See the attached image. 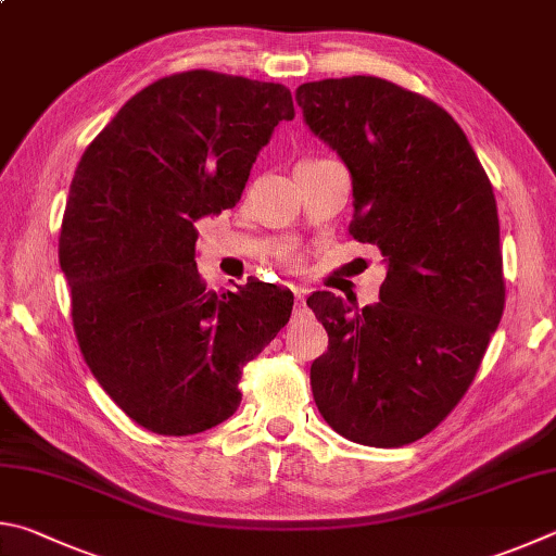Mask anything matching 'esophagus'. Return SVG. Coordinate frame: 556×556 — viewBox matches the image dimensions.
<instances>
[{
	"label": "esophagus",
	"instance_id": "1",
	"mask_svg": "<svg viewBox=\"0 0 556 556\" xmlns=\"http://www.w3.org/2000/svg\"><path fill=\"white\" fill-rule=\"evenodd\" d=\"M293 293H295V300H298V309H300V307H305L307 288H300V286H295V288H293Z\"/></svg>",
	"mask_w": 556,
	"mask_h": 556
}]
</instances>
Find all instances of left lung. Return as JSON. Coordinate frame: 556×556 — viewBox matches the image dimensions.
<instances>
[{"label": "left lung", "mask_w": 556, "mask_h": 556, "mask_svg": "<svg viewBox=\"0 0 556 556\" xmlns=\"http://www.w3.org/2000/svg\"><path fill=\"white\" fill-rule=\"evenodd\" d=\"M295 100L352 173L349 233L388 263L381 303L307 298L329 337L309 368L317 410L356 444H410L469 391L503 317L491 180L452 114L401 85L339 77L300 85Z\"/></svg>", "instance_id": "left-lung-1"}]
</instances>
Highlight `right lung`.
<instances>
[{
	"label": "right lung",
	"instance_id": "add662e5",
	"mask_svg": "<svg viewBox=\"0 0 556 556\" xmlns=\"http://www.w3.org/2000/svg\"><path fill=\"white\" fill-rule=\"evenodd\" d=\"M293 116L286 85L188 71L136 92L77 163L58 239L75 337L97 383L149 432L229 420L243 366L288 325L290 290L207 288L194 222L241 200Z\"/></svg>",
	"mask_w": 556,
	"mask_h": 556
}]
</instances>
